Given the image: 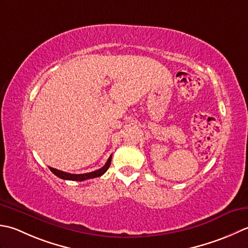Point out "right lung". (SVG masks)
<instances>
[{
	"mask_svg": "<svg viewBox=\"0 0 248 248\" xmlns=\"http://www.w3.org/2000/svg\"><path fill=\"white\" fill-rule=\"evenodd\" d=\"M111 158H112V155H110V157L108 158L107 163L105 164L104 167L102 168L98 169V170H95L92 171V172H89V173H82V174H73V173H67V172H64V171H61L58 169H54L51 168V167H49L50 170H51V172H53L55 175L59 176L60 179H63V180H69V181H84V180H89V179H94V178H98V176L103 175L106 171L108 170V168L110 167L111 164Z\"/></svg>",
	"mask_w": 248,
	"mask_h": 248,
	"instance_id": "right-lung-1",
	"label": "right lung"
}]
</instances>
